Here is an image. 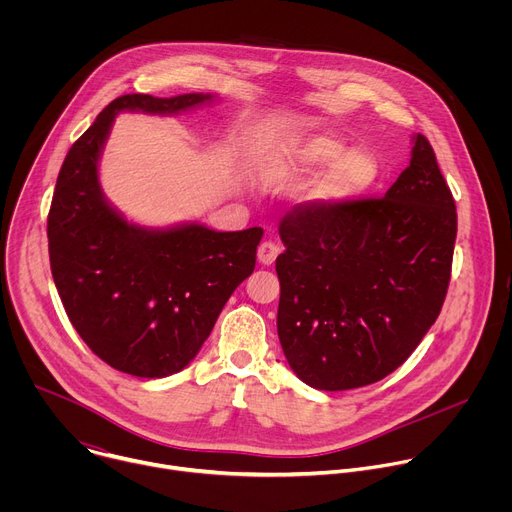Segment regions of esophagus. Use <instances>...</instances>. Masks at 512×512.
<instances>
[{
	"label": "esophagus",
	"instance_id": "esophagus-1",
	"mask_svg": "<svg viewBox=\"0 0 512 512\" xmlns=\"http://www.w3.org/2000/svg\"><path fill=\"white\" fill-rule=\"evenodd\" d=\"M279 255V247L273 241H265L257 249V259L261 265H271Z\"/></svg>",
	"mask_w": 512,
	"mask_h": 512
}]
</instances>
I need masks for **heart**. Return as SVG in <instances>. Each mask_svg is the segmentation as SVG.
I'll list each match as a JSON object with an SVG mask.
<instances>
[{
  "label": "heart",
  "instance_id": "b5f03b06",
  "mask_svg": "<svg viewBox=\"0 0 512 512\" xmlns=\"http://www.w3.org/2000/svg\"><path fill=\"white\" fill-rule=\"evenodd\" d=\"M330 168L314 188L312 200L322 206L352 202L367 194L379 180V162L371 152L354 150L334 135H312L289 150L281 172L316 174Z\"/></svg>",
  "mask_w": 512,
  "mask_h": 512
}]
</instances>
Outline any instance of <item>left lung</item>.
Instances as JSON below:
<instances>
[{
    "mask_svg": "<svg viewBox=\"0 0 512 512\" xmlns=\"http://www.w3.org/2000/svg\"><path fill=\"white\" fill-rule=\"evenodd\" d=\"M458 214L429 141L383 198L302 204L283 216L277 334L306 385L377 383L411 356L440 316Z\"/></svg>",
    "mask_w": 512,
    "mask_h": 512,
    "instance_id": "8db88e82",
    "label": "left lung"
}]
</instances>
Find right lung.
Returning a JSON list of instances; mask_svg holds the SVG:
<instances>
[{
  "mask_svg": "<svg viewBox=\"0 0 512 512\" xmlns=\"http://www.w3.org/2000/svg\"><path fill=\"white\" fill-rule=\"evenodd\" d=\"M210 93L123 95L72 143L50 212V269L68 320L109 367L162 379L194 360L218 314L255 269L263 229L218 233L198 223L148 229L105 198L99 158L121 111L176 115Z\"/></svg>",
  "mask_w": 512,
  "mask_h": 512,
  "instance_id": "right-lung-1",
  "label": "right lung"
}]
</instances>
